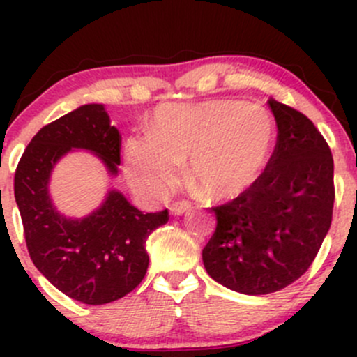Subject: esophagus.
I'll use <instances>...</instances> for the list:
<instances>
[{
	"mask_svg": "<svg viewBox=\"0 0 357 357\" xmlns=\"http://www.w3.org/2000/svg\"><path fill=\"white\" fill-rule=\"evenodd\" d=\"M190 211H192V205H190L188 202H176V204L171 205L172 215H183Z\"/></svg>",
	"mask_w": 357,
	"mask_h": 357,
	"instance_id": "1",
	"label": "esophagus"
}]
</instances>
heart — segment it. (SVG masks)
<instances>
[{"label":"heart","instance_id":"1","mask_svg":"<svg viewBox=\"0 0 357 357\" xmlns=\"http://www.w3.org/2000/svg\"><path fill=\"white\" fill-rule=\"evenodd\" d=\"M273 136L271 115L259 105L236 100L162 103L149 135L126 139L124 160L132 186L145 195L167 193L190 157V181L211 199H231L262 174Z\"/></svg>","mask_w":357,"mask_h":357}]
</instances>
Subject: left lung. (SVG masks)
Masks as SVG:
<instances>
[{
	"mask_svg": "<svg viewBox=\"0 0 357 357\" xmlns=\"http://www.w3.org/2000/svg\"><path fill=\"white\" fill-rule=\"evenodd\" d=\"M278 136L257 181L236 199L212 207L218 226L202 259L208 276L245 295L278 291L314 261L335 200L333 157L316 126L269 100Z\"/></svg>",
	"mask_w": 357,
	"mask_h": 357,
	"instance_id": "1",
	"label": "left lung"
}]
</instances>
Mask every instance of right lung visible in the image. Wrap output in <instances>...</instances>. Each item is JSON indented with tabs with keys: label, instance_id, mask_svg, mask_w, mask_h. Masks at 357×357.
<instances>
[{
	"label": "right lung",
	"instance_id": "obj_1",
	"mask_svg": "<svg viewBox=\"0 0 357 357\" xmlns=\"http://www.w3.org/2000/svg\"><path fill=\"white\" fill-rule=\"evenodd\" d=\"M72 150L102 158L110 176L121 164V135L105 107L89 103L39 129L15 171V202L29 255L43 276L67 297L102 305L124 297L149 269L146 238L169 221L167 208L146 212L109 190L96 211L84 218L60 214L50 197L56 162Z\"/></svg>",
	"mask_w": 357,
	"mask_h": 357
}]
</instances>
